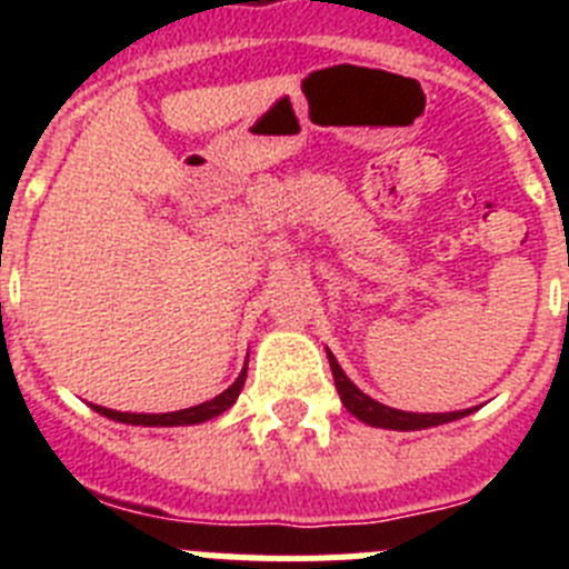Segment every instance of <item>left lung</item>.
Masks as SVG:
<instances>
[{"label":"left lung","instance_id":"obj_1","mask_svg":"<svg viewBox=\"0 0 569 569\" xmlns=\"http://www.w3.org/2000/svg\"><path fill=\"white\" fill-rule=\"evenodd\" d=\"M330 359V370H333V381L336 390L341 396V405L350 410L359 421L370 427H385V430H425V427H436V425H447V421L465 419L470 416L472 410H456V413H407V410H396V407H387L381 401L370 399L367 393H361L359 387L353 381L347 379L345 370L339 367L336 356L328 350Z\"/></svg>","mask_w":569,"mask_h":569}]
</instances>
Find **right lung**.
Masks as SVG:
<instances>
[{"mask_svg":"<svg viewBox=\"0 0 569 569\" xmlns=\"http://www.w3.org/2000/svg\"><path fill=\"white\" fill-rule=\"evenodd\" d=\"M244 379H248V365L239 373V379L219 393L216 399L202 401V405L188 407V410H176V413H122V410H108V407L90 405L97 413L108 416L113 421H122V425H139V427H182V425H202V421L216 419V416H222L224 410L233 407V401L239 399L241 387H244Z\"/></svg>","mask_w":569,"mask_h":569,"instance_id":"obj_1","label":"right lung"}]
</instances>
